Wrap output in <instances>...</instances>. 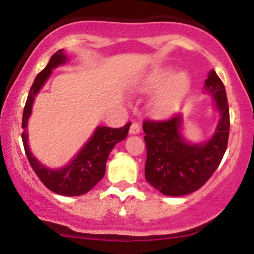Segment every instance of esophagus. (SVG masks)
<instances>
[{
	"label": "esophagus",
	"mask_w": 254,
	"mask_h": 254,
	"mask_svg": "<svg viewBox=\"0 0 254 254\" xmlns=\"http://www.w3.org/2000/svg\"><path fill=\"white\" fill-rule=\"evenodd\" d=\"M139 130H141V127H139L138 124L135 123V122H133V123H131L130 130H129V132L131 133V135H136V133L139 132Z\"/></svg>",
	"instance_id": "1"
}]
</instances>
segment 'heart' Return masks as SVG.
<instances>
[{
    "mask_svg": "<svg viewBox=\"0 0 254 254\" xmlns=\"http://www.w3.org/2000/svg\"><path fill=\"white\" fill-rule=\"evenodd\" d=\"M191 88V80L188 74L172 68H160L149 72L136 84L139 92H157L153 100V111L157 116H168L179 109Z\"/></svg>",
    "mask_w": 254,
    "mask_h": 254,
    "instance_id": "1",
    "label": "heart"
}]
</instances>
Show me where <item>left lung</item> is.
Listing matches in <instances>:
<instances>
[{
    "label": "left lung",
    "instance_id": "1",
    "mask_svg": "<svg viewBox=\"0 0 254 254\" xmlns=\"http://www.w3.org/2000/svg\"><path fill=\"white\" fill-rule=\"evenodd\" d=\"M204 89L212 95L220 112L216 131L205 143L191 144L184 138L182 115L165 121H144L147 148L145 179L166 196H185L210 179L226 153L229 137V107L226 89L215 70H210Z\"/></svg>",
    "mask_w": 254,
    "mask_h": 254
}]
</instances>
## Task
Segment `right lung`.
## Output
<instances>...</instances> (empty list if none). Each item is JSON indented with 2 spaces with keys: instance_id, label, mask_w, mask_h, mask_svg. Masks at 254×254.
I'll list each match as a JSON object with an SVG mask.
<instances>
[{
  "instance_id": "1",
  "label": "right lung",
  "mask_w": 254,
  "mask_h": 254,
  "mask_svg": "<svg viewBox=\"0 0 254 254\" xmlns=\"http://www.w3.org/2000/svg\"><path fill=\"white\" fill-rule=\"evenodd\" d=\"M64 63H66V56L64 55L63 50H58L56 54L52 55L48 65L34 78V82L32 84L27 100H26L24 115H22L24 132L21 137L31 167L36 172L40 182L55 193L71 197L87 193L103 179L107 157H109L111 150L118 142L127 138L131 123L125 124L123 127H119V129L98 127L89 141L80 150V153L74 157L72 161L69 162V165L64 166L62 168L51 170V168L45 167L40 164L36 157L32 155L30 148H28V118L32 112L34 97L51 75L52 69L57 68Z\"/></svg>"
}]
</instances>
